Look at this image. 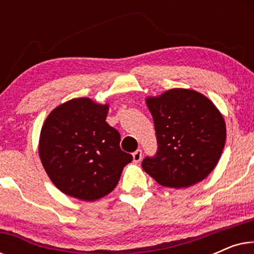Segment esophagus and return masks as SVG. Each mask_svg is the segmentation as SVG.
<instances>
[{
    "label": "esophagus",
    "instance_id": "1",
    "mask_svg": "<svg viewBox=\"0 0 254 254\" xmlns=\"http://www.w3.org/2000/svg\"><path fill=\"white\" fill-rule=\"evenodd\" d=\"M141 158H142V150L141 149H137L136 151L133 152V161L135 163H138L141 161Z\"/></svg>",
    "mask_w": 254,
    "mask_h": 254
}]
</instances>
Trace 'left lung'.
Here are the masks:
<instances>
[{"label": "left lung", "mask_w": 254, "mask_h": 254, "mask_svg": "<svg viewBox=\"0 0 254 254\" xmlns=\"http://www.w3.org/2000/svg\"><path fill=\"white\" fill-rule=\"evenodd\" d=\"M155 124L158 150L142 168L159 185L173 189L200 183L216 166L227 128L210 99L190 89H171L145 98Z\"/></svg>", "instance_id": "1"}]
</instances>
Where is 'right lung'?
<instances>
[{
    "instance_id": "1",
    "label": "right lung",
    "mask_w": 254,
    "mask_h": 254,
    "mask_svg": "<svg viewBox=\"0 0 254 254\" xmlns=\"http://www.w3.org/2000/svg\"><path fill=\"white\" fill-rule=\"evenodd\" d=\"M109 104L74 98L45 120L39 157L52 183L65 195L96 201L112 192L133 161L120 149V134L106 123Z\"/></svg>"
}]
</instances>
